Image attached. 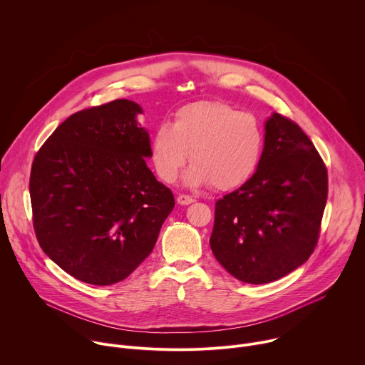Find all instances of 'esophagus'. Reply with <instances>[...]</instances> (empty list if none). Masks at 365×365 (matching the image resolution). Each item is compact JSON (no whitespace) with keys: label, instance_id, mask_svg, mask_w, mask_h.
<instances>
[{"label":"esophagus","instance_id":"1","mask_svg":"<svg viewBox=\"0 0 365 365\" xmlns=\"http://www.w3.org/2000/svg\"><path fill=\"white\" fill-rule=\"evenodd\" d=\"M192 202H195V199L189 195H179L178 196V203H180V205H189Z\"/></svg>","mask_w":365,"mask_h":365}]
</instances>
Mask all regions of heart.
<instances>
[{
    "label": "heart",
    "mask_w": 365,
    "mask_h": 365,
    "mask_svg": "<svg viewBox=\"0 0 365 365\" xmlns=\"http://www.w3.org/2000/svg\"><path fill=\"white\" fill-rule=\"evenodd\" d=\"M263 145V128L255 115L222 101H197L180 107L172 125L153 131L150 158L160 179L173 183L190 154L189 185L211 182L218 190H230L252 176Z\"/></svg>",
    "instance_id": "heart-1"
}]
</instances>
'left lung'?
Here are the masks:
<instances>
[{"label":"left lung","mask_w":365,"mask_h":365,"mask_svg":"<svg viewBox=\"0 0 365 365\" xmlns=\"http://www.w3.org/2000/svg\"><path fill=\"white\" fill-rule=\"evenodd\" d=\"M327 199L328 170L314 143L274 113L255 173L215 202L212 252L241 282H274L315 251Z\"/></svg>","instance_id":"8db88e82"}]
</instances>
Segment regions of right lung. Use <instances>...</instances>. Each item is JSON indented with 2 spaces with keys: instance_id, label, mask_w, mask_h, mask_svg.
I'll return each mask as SVG.
<instances>
[{
  "instance_id": "add662e5",
  "label": "right lung",
  "mask_w": 365,
  "mask_h": 365,
  "mask_svg": "<svg viewBox=\"0 0 365 365\" xmlns=\"http://www.w3.org/2000/svg\"><path fill=\"white\" fill-rule=\"evenodd\" d=\"M138 103L115 99L72 114L37 151L30 173L41 250L75 279L110 286L153 251L175 207L145 165L150 138Z\"/></svg>"
}]
</instances>
